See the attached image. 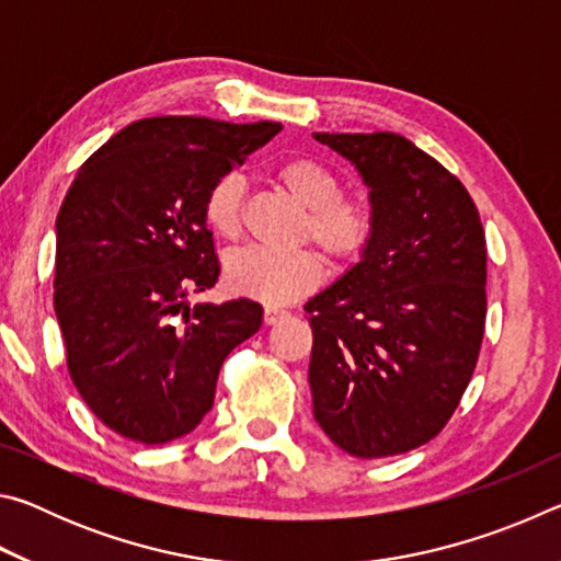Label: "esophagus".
Returning a JSON list of instances; mask_svg holds the SVG:
<instances>
[{
    "label": "esophagus",
    "instance_id": "esophagus-1",
    "mask_svg": "<svg viewBox=\"0 0 561 561\" xmlns=\"http://www.w3.org/2000/svg\"><path fill=\"white\" fill-rule=\"evenodd\" d=\"M284 317H287V311H284V309H277V307L264 309V324H267V327L277 324V321H282Z\"/></svg>",
    "mask_w": 561,
    "mask_h": 561
}]
</instances>
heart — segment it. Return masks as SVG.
Wrapping results in <instances>:
<instances>
[{
    "label": "heart",
    "instance_id": "b5f03b06",
    "mask_svg": "<svg viewBox=\"0 0 561 561\" xmlns=\"http://www.w3.org/2000/svg\"><path fill=\"white\" fill-rule=\"evenodd\" d=\"M277 180L294 201L307 207L299 240H314L327 257L348 267L358 262L376 237V213L366 197L341 193V180L314 158H291L277 168ZM203 215L207 227L225 240L242 232L244 180L225 173L207 187ZM324 260L314 250L277 252L267 247H242L227 254L225 282L232 291L264 304H287L317 289L324 279Z\"/></svg>",
    "mask_w": 561,
    "mask_h": 561
}]
</instances>
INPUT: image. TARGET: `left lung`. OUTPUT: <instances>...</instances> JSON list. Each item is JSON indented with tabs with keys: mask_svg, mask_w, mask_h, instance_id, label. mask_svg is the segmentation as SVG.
<instances>
[{
	"mask_svg": "<svg viewBox=\"0 0 561 561\" xmlns=\"http://www.w3.org/2000/svg\"><path fill=\"white\" fill-rule=\"evenodd\" d=\"M314 138L358 168L376 213L364 260L304 307L314 417L348 455H401L445 428L478 366L485 230L460 180L398 133Z\"/></svg>",
	"mask_w": 561,
	"mask_h": 561,
	"instance_id": "1",
	"label": "left lung"
}]
</instances>
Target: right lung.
Returning <instances> with one entry per match:
<instances>
[{
	"mask_svg": "<svg viewBox=\"0 0 561 561\" xmlns=\"http://www.w3.org/2000/svg\"><path fill=\"white\" fill-rule=\"evenodd\" d=\"M279 130L144 118L76 173L56 217L54 309L76 391L123 438L163 445L193 431L227 354L260 331L257 301L183 299L220 277L207 187Z\"/></svg>",
	"mask_w": 561,
	"mask_h": 561,
	"instance_id": "1",
	"label": "right lung"
}]
</instances>
